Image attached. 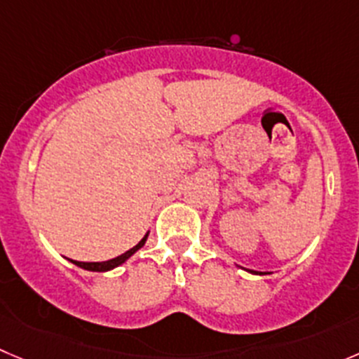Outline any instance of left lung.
Wrapping results in <instances>:
<instances>
[{
    "label": "left lung",
    "mask_w": 359,
    "mask_h": 359,
    "mask_svg": "<svg viewBox=\"0 0 359 359\" xmlns=\"http://www.w3.org/2000/svg\"><path fill=\"white\" fill-rule=\"evenodd\" d=\"M248 273H252V275H266V273H262V271H254V269H247Z\"/></svg>",
    "instance_id": "8db88e82"
}]
</instances>
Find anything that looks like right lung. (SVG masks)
<instances>
[{
    "label": "right lung",
    "instance_id": "add662e5",
    "mask_svg": "<svg viewBox=\"0 0 359 359\" xmlns=\"http://www.w3.org/2000/svg\"><path fill=\"white\" fill-rule=\"evenodd\" d=\"M148 236H149V231L144 234V238H142V240L139 241V243L135 245V247H132L130 250H126L125 254L118 255V257L109 259V261H104V262H81V261H74V259H70V262H72V264H75V266H79V268L86 269V271H97V273L111 271V269L118 268V266H121L123 262L128 261V259H130L132 255L135 254V252L141 250V248L144 247V243H146V240H148Z\"/></svg>",
    "mask_w": 359,
    "mask_h": 359
}]
</instances>
